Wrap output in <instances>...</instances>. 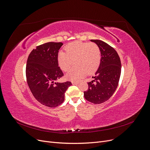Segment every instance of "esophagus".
<instances>
[{
  "label": "esophagus",
  "mask_w": 150,
  "mask_h": 150,
  "mask_svg": "<svg viewBox=\"0 0 150 150\" xmlns=\"http://www.w3.org/2000/svg\"><path fill=\"white\" fill-rule=\"evenodd\" d=\"M72 84H73V85H78L79 83L78 82H72Z\"/></svg>",
  "instance_id": "esophagus-1"
}]
</instances>
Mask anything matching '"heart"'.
Returning a JSON list of instances; mask_svg holds the SVG:
<instances>
[{
    "instance_id": "heart-1",
    "label": "heart",
    "mask_w": 150,
    "mask_h": 150,
    "mask_svg": "<svg viewBox=\"0 0 150 150\" xmlns=\"http://www.w3.org/2000/svg\"><path fill=\"white\" fill-rule=\"evenodd\" d=\"M66 52L60 51L57 62L61 69L67 71L73 65L76 66L67 72L66 78L71 81H78L86 75L96 71L101 62L100 48L96 44L76 41L65 47Z\"/></svg>"
}]
</instances>
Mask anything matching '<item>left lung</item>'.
I'll return each instance as SVG.
<instances>
[{
    "label": "left lung",
    "mask_w": 150,
    "mask_h": 150,
    "mask_svg": "<svg viewBox=\"0 0 150 150\" xmlns=\"http://www.w3.org/2000/svg\"><path fill=\"white\" fill-rule=\"evenodd\" d=\"M100 48L101 62L93 77L88 83V89L84 92L86 100L101 104L108 101L114 94L120 78L121 64L120 58L114 48L101 40H91Z\"/></svg>",
    "instance_id": "1"
}]
</instances>
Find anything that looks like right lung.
<instances>
[{
    "label": "right lung",
    "mask_w": 150,
    "mask_h": 150,
    "mask_svg": "<svg viewBox=\"0 0 150 150\" xmlns=\"http://www.w3.org/2000/svg\"><path fill=\"white\" fill-rule=\"evenodd\" d=\"M62 42H47L30 53L26 65L27 82L34 97L40 104L55 108L64 101V94L72 83H56L64 76L57 62Z\"/></svg>",
    "instance_id": "1"
}]
</instances>
